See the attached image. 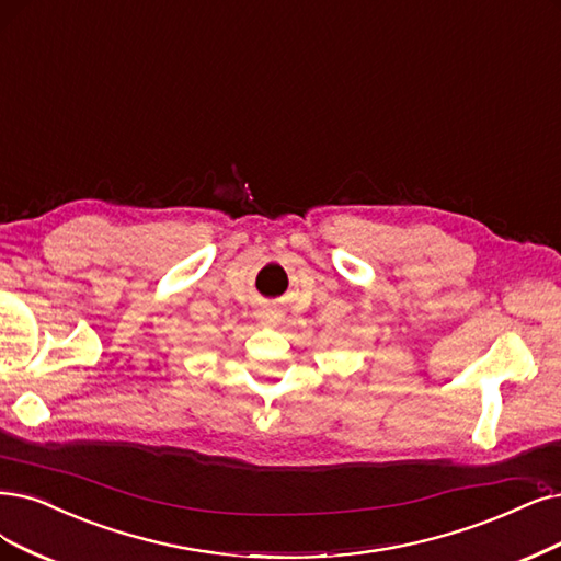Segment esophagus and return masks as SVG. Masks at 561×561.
I'll return each mask as SVG.
<instances>
[{
  "label": "esophagus",
  "instance_id": "esophagus-1",
  "mask_svg": "<svg viewBox=\"0 0 561 561\" xmlns=\"http://www.w3.org/2000/svg\"><path fill=\"white\" fill-rule=\"evenodd\" d=\"M261 319L267 323V321H273V314H270V312H261Z\"/></svg>",
  "mask_w": 561,
  "mask_h": 561
}]
</instances>
